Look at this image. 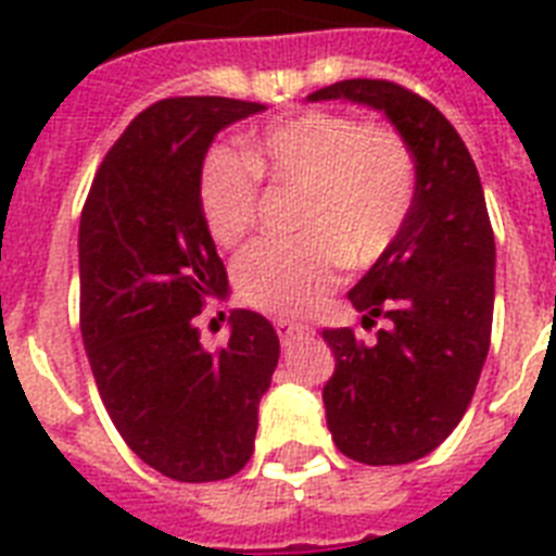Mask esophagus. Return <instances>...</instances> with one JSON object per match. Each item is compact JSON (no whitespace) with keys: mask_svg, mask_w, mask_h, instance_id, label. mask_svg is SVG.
Here are the masks:
<instances>
[{"mask_svg":"<svg viewBox=\"0 0 556 556\" xmlns=\"http://www.w3.org/2000/svg\"><path fill=\"white\" fill-rule=\"evenodd\" d=\"M275 329H278V338H281L283 346H289V343L295 341V338H301V334L312 332V327H306V324H295V320H278Z\"/></svg>","mask_w":556,"mask_h":556,"instance_id":"1","label":"esophagus"}]
</instances>
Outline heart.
I'll use <instances>...</instances> for the list:
<instances>
[{"label":"heart","instance_id":"heart-1","mask_svg":"<svg viewBox=\"0 0 556 556\" xmlns=\"http://www.w3.org/2000/svg\"><path fill=\"white\" fill-rule=\"evenodd\" d=\"M258 181L298 190L289 241H258L238 258L236 289L252 309L298 318L324 301L341 264L369 267L392 247L415 199V162L383 124L304 110L250 136L241 155L213 150L199 176L210 236L236 247L258 218Z\"/></svg>","mask_w":556,"mask_h":556}]
</instances>
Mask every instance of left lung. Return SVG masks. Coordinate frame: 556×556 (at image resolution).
I'll list each match as a JSON object with an SVG mask.
<instances>
[{"instance_id":"8db88e82","label":"left lung","mask_w":556,"mask_h":556,"mask_svg":"<svg viewBox=\"0 0 556 556\" xmlns=\"http://www.w3.org/2000/svg\"><path fill=\"white\" fill-rule=\"evenodd\" d=\"M383 110L415 155V199L375 267L352 287L364 329H324L334 355L324 406L334 446L366 466H401L438 448L469 409L492 343L494 232L483 187L448 118L387 79L320 87L309 102Z\"/></svg>"}]
</instances>
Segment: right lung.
<instances>
[{"mask_svg": "<svg viewBox=\"0 0 556 556\" xmlns=\"http://www.w3.org/2000/svg\"><path fill=\"white\" fill-rule=\"evenodd\" d=\"M264 110L224 96H176L132 118L96 173L79 224V324L110 420L147 466L181 483L244 469L258 403L278 364L264 315H229V341L195 329L227 269L199 206L215 132Z\"/></svg>", "mask_w": 556, "mask_h": 556, "instance_id": "1", "label": "right lung"}]
</instances>
